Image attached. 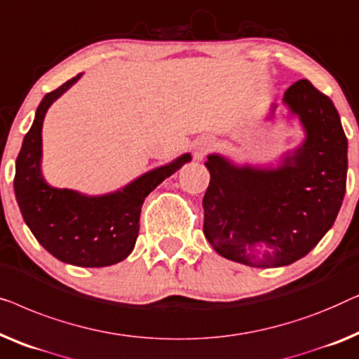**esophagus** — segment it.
<instances>
[{
  "mask_svg": "<svg viewBox=\"0 0 359 359\" xmlns=\"http://www.w3.org/2000/svg\"><path fill=\"white\" fill-rule=\"evenodd\" d=\"M215 148V141L205 136V138H200L195 144V159H203L206 154L210 153L211 149Z\"/></svg>",
  "mask_w": 359,
  "mask_h": 359,
  "instance_id": "1",
  "label": "esophagus"
}]
</instances>
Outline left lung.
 <instances>
[{"label": "left lung", "mask_w": 359, "mask_h": 359, "mask_svg": "<svg viewBox=\"0 0 359 359\" xmlns=\"http://www.w3.org/2000/svg\"><path fill=\"white\" fill-rule=\"evenodd\" d=\"M283 102L299 117L306 140L278 168H239L219 154L205 163V237L224 259L262 269L309 254L335 223L346 191L348 141L332 100L299 79Z\"/></svg>", "instance_id": "8db88e82"}]
</instances>
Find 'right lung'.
Here are the masks:
<instances>
[{"label": "right lung", "instance_id": "1", "mask_svg": "<svg viewBox=\"0 0 359 359\" xmlns=\"http://www.w3.org/2000/svg\"><path fill=\"white\" fill-rule=\"evenodd\" d=\"M79 78L81 74L48 93L37 107L16 159L14 194L24 221L45 250L65 264L97 269L118 264L131 254L144 198L191 156L182 154L107 195L88 196L50 187L40 172L42 123L50 105Z\"/></svg>", "mask_w": 359, "mask_h": 359}]
</instances>
